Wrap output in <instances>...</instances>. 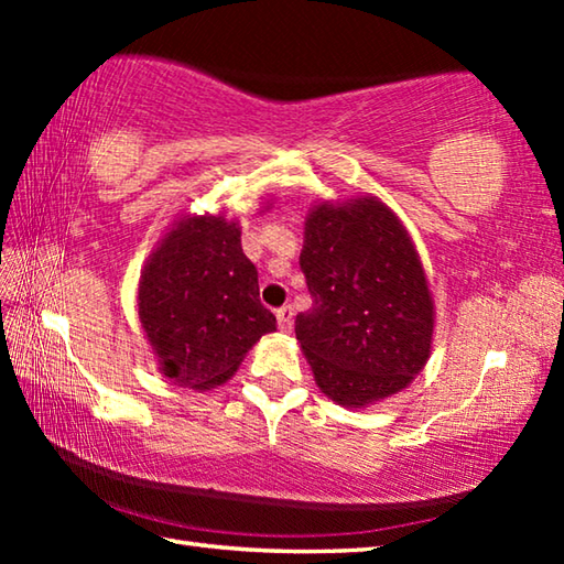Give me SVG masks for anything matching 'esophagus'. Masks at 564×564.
<instances>
[{
    "instance_id": "1",
    "label": "esophagus",
    "mask_w": 564,
    "mask_h": 564,
    "mask_svg": "<svg viewBox=\"0 0 564 564\" xmlns=\"http://www.w3.org/2000/svg\"><path fill=\"white\" fill-rule=\"evenodd\" d=\"M275 318H279V328L289 333L293 328V308H291V305H283V308L275 311Z\"/></svg>"
}]
</instances>
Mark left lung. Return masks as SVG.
Segmentation results:
<instances>
[{"label": "left lung", "instance_id": "obj_1", "mask_svg": "<svg viewBox=\"0 0 564 564\" xmlns=\"http://www.w3.org/2000/svg\"><path fill=\"white\" fill-rule=\"evenodd\" d=\"M301 271L313 305L295 338L318 388L366 408L408 388L431 358L433 299L405 226L376 196L305 216Z\"/></svg>", "mask_w": 564, "mask_h": 564}]
</instances>
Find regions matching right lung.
<instances>
[{
    "instance_id": "add662e5",
    "label": "right lung",
    "mask_w": 564,
    "mask_h": 564,
    "mask_svg": "<svg viewBox=\"0 0 564 564\" xmlns=\"http://www.w3.org/2000/svg\"><path fill=\"white\" fill-rule=\"evenodd\" d=\"M139 318L164 376L194 390L226 383L275 330L241 228L221 214L184 216L161 238L139 281Z\"/></svg>"
}]
</instances>
